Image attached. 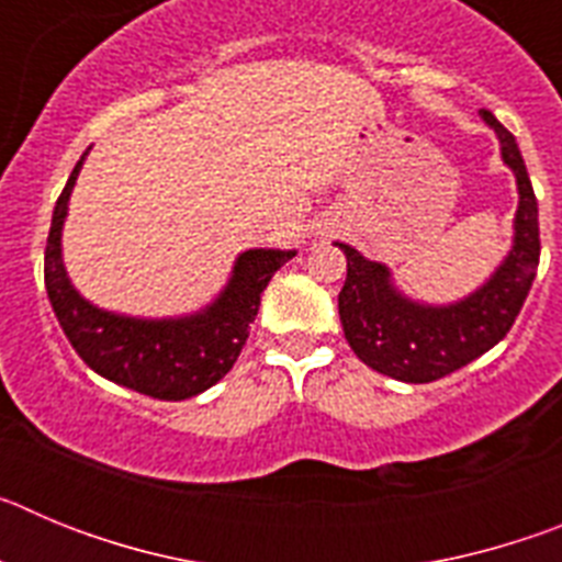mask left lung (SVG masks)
I'll list each match as a JSON object with an SVG mask.
<instances>
[{
	"label": "left lung",
	"mask_w": 562,
	"mask_h": 562,
	"mask_svg": "<svg viewBox=\"0 0 562 562\" xmlns=\"http://www.w3.org/2000/svg\"><path fill=\"white\" fill-rule=\"evenodd\" d=\"M481 117L498 134L504 162L518 180L520 202L513 250L479 292L453 306L414 304L391 286L385 267L340 245L349 261L346 284L337 295L346 340L366 366L394 380L434 382L464 369L504 340L532 290L540 261L538 200L513 134L490 109H481Z\"/></svg>",
	"instance_id": "left-lung-1"
}]
</instances>
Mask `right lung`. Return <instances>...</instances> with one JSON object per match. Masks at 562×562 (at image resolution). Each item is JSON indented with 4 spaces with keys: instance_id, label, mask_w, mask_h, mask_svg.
Here are the masks:
<instances>
[{
    "instance_id": "add662e5",
    "label": "right lung",
    "mask_w": 562,
    "mask_h": 562,
    "mask_svg": "<svg viewBox=\"0 0 562 562\" xmlns=\"http://www.w3.org/2000/svg\"><path fill=\"white\" fill-rule=\"evenodd\" d=\"M83 157L58 196L44 250V286L64 335L89 369L117 385L173 402L202 394L233 369L261 306V292L278 267H284L295 252H241L227 290L200 315L180 321H137L98 310L72 290L61 261L64 216Z\"/></svg>"
}]
</instances>
